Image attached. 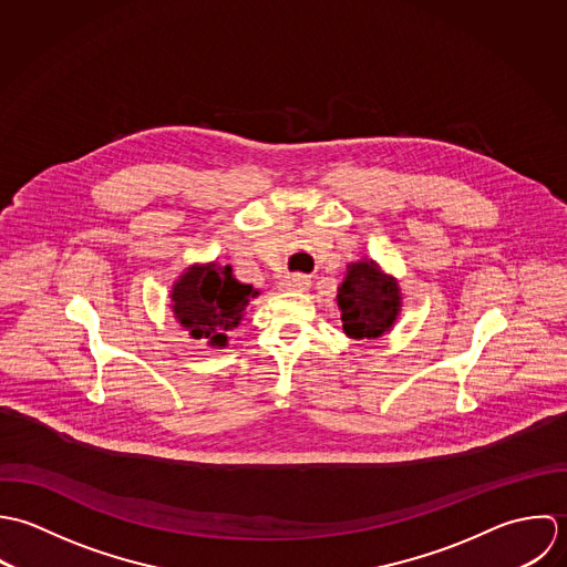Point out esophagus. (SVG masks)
<instances>
[{
  "label": "esophagus",
  "mask_w": 567,
  "mask_h": 567,
  "mask_svg": "<svg viewBox=\"0 0 567 567\" xmlns=\"http://www.w3.org/2000/svg\"><path fill=\"white\" fill-rule=\"evenodd\" d=\"M309 287H311V280H309V276H302V274L289 276L285 282H280L282 291H307Z\"/></svg>",
  "instance_id": "34e87169"
}]
</instances>
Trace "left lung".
<instances>
[{"label":"left lung","mask_w":567,"mask_h":567,"mask_svg":"<svg viewBox=\"0 0 567 567\" xmlns=\"http://www.w3.org/2000/svg\"><path fill=\"white\" fill-rule=\"evenodd\" d=\"M336 302L350 340L383 338L396 324L403 307L399 280L372 258L348 262Z\"/></svg>","instance_id":"obj_1"}]
</instances>
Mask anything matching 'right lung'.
<instances>
[{
	"mask_svg": "<svg viewBox=\"0 0 567 567\" xmlns=\"http://www.w3.org/2000/svg\"><path fill=\"white\" fill-rule=\"evenodd\" d=\"M260 291L234 278L231 267L219 260L195 262L171 287V311L190 340H206L226 348L227 331L236 329L245 307Z\"/></svg>",
	"mask_w": 567,
	"mask_h": 567,
	"instance_id": "1",
	"label": "right lung"
}]
</instances>
